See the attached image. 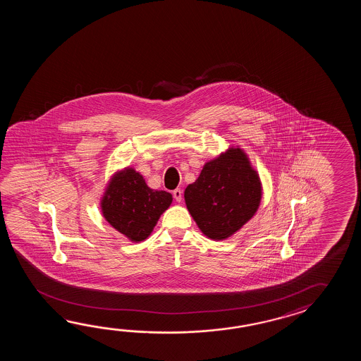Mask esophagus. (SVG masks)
<instances>
[{"label":"esophagus","mask_w":361,"mask_h":361,"mask_svg":"<svg viewBox=\"0 0 361 361\" xmlns=\"http://www.w3.org/2000/svg\"><path fill=\"white\" fill-rule=\"evenodd\" d=\"M183 192H182V190L180 188H177V190H174L173 191V196H174V199H176V201H178V202H180L182 201V197H183V195H182Z\"/></svg>","instance_id":"obj_1"}]
</instances>
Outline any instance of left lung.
Instances as JSON below:
<instances>
[{
  "label": "left lung",
  "mask_w": 361,
  "mask_h": 361,
  "mask_svg": "<svg viewBox=\"0 0 361 361\" xmlns=\"http://www.w3.org/2000/svg\"><path fill=\"white\" fill-rule=\"evenodd\" d=\"M262 187L255 170L240 148H230L207 162L184 200L204 235L213 240L230 238L259 207Z\"/></svg>",
  "instance_id": "left-lung-1"
}]
</instances>
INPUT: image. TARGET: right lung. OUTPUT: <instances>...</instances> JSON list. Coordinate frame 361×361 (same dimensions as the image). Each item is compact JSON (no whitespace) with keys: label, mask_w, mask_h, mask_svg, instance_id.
<instances>
[{"label":"right lung","mask_w":361,"mask_h":361,"mask_svg":"<svg viewBox=\"0 0 361 361\" xmlns=\"http://www.w3.org/2000/svg\"><path fill=\"white\" fill-rule=\"evenodd\" d=\"M171 201L169 192L151 190L139 173L126 169L111 180L102 212L108 223L131 241H143Z\"/></svg>","instance_id":"add662e5"}]
</instances>
